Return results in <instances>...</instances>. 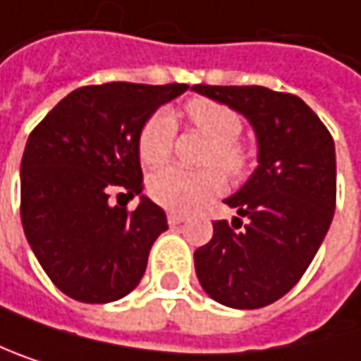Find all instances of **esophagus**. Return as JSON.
I'll return each mask as SVG.
<instances>
[{
    "instance_id": "esophagus-1",
    "label": "esophagus",
    "mask_w": 361,
    "mask_h": 361,
    "mask_svg": "<svg viewBox=\"0 0 361 361\" xmlns=\"http://www.w3.org/2000/svg\"><path fill=\"white\" fill-rule=\"evenodd\" d=\"M168 223H170V227H178V225L185 223V216L183 214H176V212H170L168 214Z\"/></svg>"
}]
</instances>
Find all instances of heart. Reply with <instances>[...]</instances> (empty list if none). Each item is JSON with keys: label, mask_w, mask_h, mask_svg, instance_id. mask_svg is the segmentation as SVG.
<instances>
[{"label": "heart", "mask_w": 361, "mask_h": 361, "mask_svg": "<svg viewBox=\"0 0 361 361\" xmlns=\"http://www.w3.org/2000/svg\"><path fill=\"white\" fill-rule=\"evenodd\" d=\"M189 121L204 132L212 147L206 164H216L229 174H242L248 164L246 149L238 142L242 132L240 115L216 100L193 98L187 102ZM174 119L168 111H155L138 132V157L147 166H159L170 157L174 142ZM225 189V178L219 170L191 172L178 166H168L149 176L147 191L151 200L172 212H191L216 197Z\"/></svg>", "instance_id": "obj_1"}]
</instances>
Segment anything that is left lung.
<instances>
[{
  "label": "left lung",
  "instance_id": "8db88e82",
  "mask_svg": "<svg viewBox=\"0 0 361 361\" xmlns=\"http://www.w3.org/2000/svg\"><path fill=\"white\" fill-rule=\"evenodd\" d=\"M191 90L242 113L259 145L257 170L225 200L238 216L231 225L214 221L212 240L193 255L197 279L225 307H267L296 286L330 229L336 206L334 140L294 94L204 84Z\"/></svg>",
  "mask_w": 361,
  "mask_h": 361
}]
</instances>
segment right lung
Instances as JSON below:
<instances>
[{
    "instance_id": "right-lung-1",
    "label": "right lung",
    "mask_w": 361,
    "mask_h": 361,
    "mask_svg": "<svg viewBox=\"0 0 361 361\" xmlns=\"http://www.w3.org/2000/svg\"><path fill=\"white\" fill-rule=\"evenodd\" d=\"M187 84L111 82L67 94L31 132L20 161V219L39 265L67 296L111 302L130 294L147 269L166 212L140 195L136 210L109 193L142 191L138 132Z\"/></svg>"
}]
</instances>
